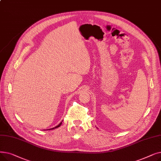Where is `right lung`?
Returning <instances> with one entry per match:
<instances>
[{"mask_svg":"<svg viewBox=\"0 0 161 161\" xmlns=\"http://www.w3.org/2000/svg\"><path fill=\"white\" fill-rule=\"evenodd\" d=\"M61 124H62V122H61V123H59V124H58V125L57 126H55V127H54V128H52V129H50L49 130H51V129H52H52H54L58 128V127H59V126H60L61 125Z\"/></svg>","mask_w":161,"mask_h":161,"instance_id":"1","label":"right lung"}]
</instances>
